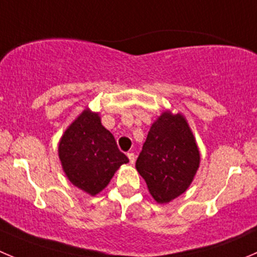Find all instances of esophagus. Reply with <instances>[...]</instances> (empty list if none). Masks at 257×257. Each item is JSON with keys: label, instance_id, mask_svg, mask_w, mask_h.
Listing matches in <instances>:
<instances>
[{"label": "esophagus", "instance_id": "34e87169", "mask_svg": "<svg viewBox=\"0 0 257 257\" xmlns=\"http://www.w3.org/2000/svg\"><path fill=\"white\" fill-rule=\"evenodd\" d=\"M126 156H128V158H129V162H131L132 164H133L134 162H136V154H134V153H132V152H131V153H128V154H126Z\"/></svg>", "mask_w": 257, "mask_h": 257}]
</instances>
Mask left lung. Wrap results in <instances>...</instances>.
<instances>
[{
  "instance_id": "1",
  "label": "left lung",
  "mask_w": 257,
  "mask_h": 257,
  "mask_svg": "<svg viewBox=\"0 0 257 257\" xmlns=\"http://www.w3.org/2000/svg\"><path fill=\"white\" fill-rule=\"evenodd\" d=\"M200 152L181 114L163 113L148 132L137 159V171L158 203L182 195L197 172Z\"/></svg>"
}]
</instances>
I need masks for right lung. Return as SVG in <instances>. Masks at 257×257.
Masks as SVG:
<instances>
[{
    "mask_svg": "<svg viewBox=\"0 0 257 257\" xmlns=\"http://www.w3.org/2000/svg\"><path fill=\"white\" fill-rule=\"evenodd\" d=\"M59 157L71 183L91 196L105 188L116 169L129 162L113 134L101 125L98 114L90 110L83 111L66 129Z\"/></svg>",
    "mask_w": 257,
    "mask_h": 257,
    "instance_id": "right-lung-1",
    "label": "right lung"
}]
</instances>
